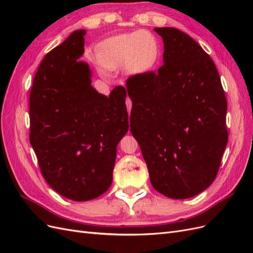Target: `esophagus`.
I'll return each instance as SVG.
<instances>
[{
	"mask_svg": "<svg viewBox=\"0 0 253 253\" xmlns=\"http://www.w3.org/2000/svg\"><path fill=\"white\" fill-rule=\"evenodd\" d=\"M126 103L127 112H128V114H129V112H131V109H132V100H131V99H129V98H126Z\"/></svg>",
	"mask_w": 253,
	"mask_h": 253,
	"instance_id": "1",
	"label": "esophagus"
}]
</instances>
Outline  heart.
I'll list each match as a JSON object with an SVG mask.
<instances>
[{"label": "heart", "instance_id": "heart-1", "mask_svg": "<svg viewBox=\"0 0 253 253\" xmlns=\"http://www.w3.org/2000/svg\"><path fill=\"white\" fill-rule=\"evenodd\" d=\"M159 53L156 37L149 32L136 30L106 41L101 49V62L109 70L126 66L129 73L140 74L155 65Z\"/></svg>", "mask_w": 253, "mask_h": 253}]
</instances>
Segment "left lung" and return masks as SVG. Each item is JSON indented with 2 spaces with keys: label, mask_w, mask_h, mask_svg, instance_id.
Returning <instances> with one entry per match:
<instances>
[{
  "label": "left lung",
  "mask_w": 253,
  "mask_h": 253,
  "mask_svg": "<svg viewBox=\"0 0 253 253\" xmlns=\"http://www.w3.org/2000/svg\"><path fill=\"white\" fill-rule=\"evenodd\" d=\"M154 30L164 41V64L126 80L129 129L153 188L185 200L206 190L218 173L228 141L227 99L201 45L173 27Z\"/></svg>",
  "instance_id": "obj_1"
}]
</instances>
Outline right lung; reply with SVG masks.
<instances>
[{
  "label": "right lung",
  "instance_id": "1",
  "mask_svg": "<svg viewBox=\"0 0 253 253\" xmlns=\"http://www.w3.org/2000/svg\"><path fill=\"white\" fill-rule=\"evenodd\" d=\"M85 30H76L44 57L29 94V141L48 185L68 200L85 202L112 185L116 148L128 129L126 90L109 97L90 85L78 61Z\"/></svg>",
  "mask_w": 253,
  "mask_h": 253
}]
</instances>
